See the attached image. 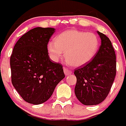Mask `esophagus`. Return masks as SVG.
Returning a JSON list of instances; mask_svg holds the SVG:
<instances>
[{
	"mask_svg": "<svg viewBox=\"0 0 126 126\" xmlns=\"http://www.w3.org/2000/svg\"><path fill=\"white\" fill-rule=\"evenodd\" d=\"M64 72L65 76H70L72 74V71L69 69L65 68V67H64Z\"/></svg>",
	"mask_w": 126,
	"mask_h": 126,
	"instance_id": "34e87169",
	"label": "esophagus"
}]
</instances>
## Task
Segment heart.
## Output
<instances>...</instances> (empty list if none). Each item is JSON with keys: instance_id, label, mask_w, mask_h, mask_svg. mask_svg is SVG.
<instances>
[{"instance_id": "heart-1", "label": "heart", "mask_w": 126, "mask_h": 126, "mask_svg": "<svg viewBox=\"0 0 126 126\" xmlns=\"http://www.w3.org/2000/svg\"><path fill=\"white\" fill-rule=\"evenodd\" d=\"M99 39L90 32L71 29L56 36L50 42L47 50L51 59L58 61L64 57L67 62L73 67H80L93 59L99 48Z\"/></svg>"}]
</instances>
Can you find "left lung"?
<instances>
[{"mask_svg": "<svg viewBox=\"0 0 126 126\" xmlns=\"http://www.w3.org/2000/svg\"><path fill=\"white\" fill-rule=\"evenodd\" d=\"M101 45L93 60L74 71L77 82L74 92L85 105L103 102L110 90L116 74V56L109 38L100 32Z\"/></svg>", "mask_w": 126, "mask_h": 126, "instance_id": "8db88e82", "label": "left lung"}]
</instances>
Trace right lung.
<instances>
[{
	"instance_id": "right-lung-1",
	"label": "right lung",
	"mask_w": 126,
	"mask_h": 126,
	"mask_svg": "<svg viewBox=\"0 0 126 126\" xmlns=\"http://www.w3.org/2000/svg\"><path fill=\"white\" fill-rule=\"evenodd\" d=\"M55 32L34 28L16 42L10 59L13 86L24 101L39 105L48 100L64 78L62 65L50 59L47 44Z\"/></svg>"
}]
</instances>
